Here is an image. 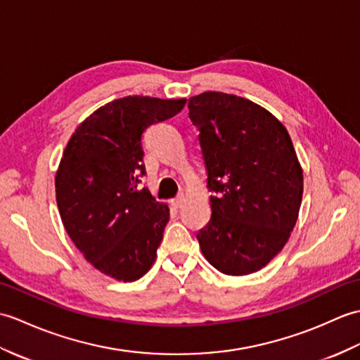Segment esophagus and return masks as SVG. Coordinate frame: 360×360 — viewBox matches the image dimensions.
Returning a JSON list of instances; mask_svg holds the SVG:
<instances>
[{
    "instance_id": "34e87169",
    "label": "esophagus",
    "mask_w": 360,
    "mask_h": 360,
    "mask_svg": "<svg viewBox=\"0 0 360 360\" xmlns=\"http://www.w3.org/2000/svg\"><path fill=\"white\" fill-rule=\"evenodd\" d=\"M183 202H185V197H183V194H180V195H177V197L174 198L172 205H174V207H181Z\"/></svg>"
}]
</instances>
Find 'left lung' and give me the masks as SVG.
Wrapping results in <instances>:
<instances>
[{"label":"left lung","mask_w":360,"mask_h":360,"mask_svg":"<svg viewBox=\"0 0 360 360\" xmlns=\"http://www.w3.org/2000/svg\"><path fill=\"white\" fill-rule=\"evenodd\" d=\"M188 109L212 193L211 219L197 233L202 252L223 274L255 273L297 221L303 175L290 134L266 109L236 95L203 92Z\"/></svg>","instance_id":"8db88e82"}]
</instances>
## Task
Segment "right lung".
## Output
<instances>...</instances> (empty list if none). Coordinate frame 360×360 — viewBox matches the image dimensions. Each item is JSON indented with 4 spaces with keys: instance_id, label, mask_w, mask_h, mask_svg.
Here are the masks:
<instances>
[{
    "instance_id": "1",
    "label": "right lung",
    "mask_w": 360,
    "mask_h": 360,
    "mask_svg": "<svg viewBox=\"0 0 360 360\" xmlns=\"http://www.w3.org/2000/svg\"><path fill=\"white\" fill-rule=\"evenodd\" d=\"M186 100L124 97L87 117L65 149L55 177L57 205L84 259L117 281L134 282L153 266L169 207L148 188L141 135L185 108Z\"/></svg>"
}]
</instances>
